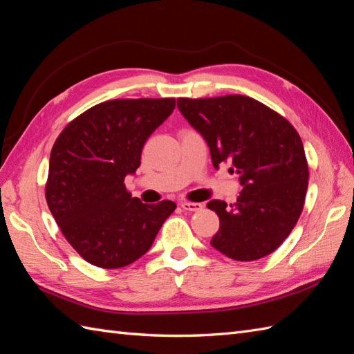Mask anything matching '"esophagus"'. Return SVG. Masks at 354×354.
Wrapping results in <instances>:
<instances>
[{
  "label": "esophagus",
  "instance_id": "1",
  "mask_svg": "<svg viewBox=\"0 0 354 354\" xmlns=\"http://www.w3.org/2000/svg\"><path fill=\"white\" fill-rule=\"evenodd\" d=\"M180 208L188 212H196V211H201L203 208V205L199 202H183L180 203Z\"/></svg>",
  "mask_w": 354,
  "mask_h": 354
}]
</instances>
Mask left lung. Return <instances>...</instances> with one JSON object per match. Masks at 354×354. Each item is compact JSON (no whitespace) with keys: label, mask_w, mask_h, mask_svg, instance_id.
<instances>
[{"label":"left lung","mask_w":354,"mask_h":354,"mask_svg":"<svg viewBox=\"0 0 354 354\" xmlns=\"http://www.w3.org/2000/svg\"><path fill=\"white\" fill-rule=\"evenodd\" d=\"M178 109L209 147L212 166L231 164L243 187L236 203L209 201L220 218L211 245L235 261L267 257L297 223L308 190V161L291 123L243 95L179 97Z\"/></svg>","instance_id":"8db88e82"}]
</instances>
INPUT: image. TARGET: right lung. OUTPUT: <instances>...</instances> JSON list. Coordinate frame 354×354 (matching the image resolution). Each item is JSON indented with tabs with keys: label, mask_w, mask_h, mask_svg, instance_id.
I'll list each match as a JSON object with an SVG mask.
<instances>
[{
	"label": "right lung",
	"mask_w": 354,
	"mask_h": 354,
	"mask_svg": "<svg viewBox=\"0 0 354 354\" xmlns=\"http://www.w3.org/2000/svg\"><path fill=\"white\" fill-rule=\"evenodd\" d=\"M174 97L113 100L88 109L53 146L45 196L80 257L101 268L133 264L151 245L176 203H143L127 192L146 140L175 110Z\"/></svg>",
	"instance_id": "add662e5"
}]
</instances>
